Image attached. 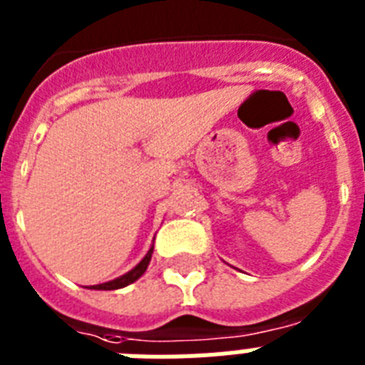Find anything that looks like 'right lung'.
Returning <instances> with one entry per match:
<instances>
[{
	"label": "right lung",
	"mask_w": 365,
	"mask_h": 365,
	"mask_svg": "<svg viewBox=\"0 0 365 365\" xmlns=\"http://www.w3.org/2000/svg\"><path fill=\"white\" fill-rule=\"evenodd\" d=\"M151 254H153V248L149 250L148 254H145V257H143L140 263H138L132 271H128L126 274H123V277L115 278V280H111V282H104V284H98V286H93L94 289H119V288H125V286H128V284H132L134 280H138V278L142 277L143 272H145V269H148L149 261H151Z\"/></svg>",
	"instance_id": "obj_1"
}]
</instances>
